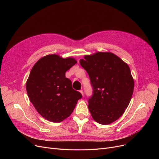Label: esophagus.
Here are the masks:
<instances>
[{"instance_id": "obj_1", "label": "esophagus", "mask_w": 159, "mask_h": 159, "mask_svg": "<svg viewBox=\"0 0 159 159\" xmlns=\"http://www.w3.org/2000/svg\"><path fill=\"white\" fill-rule=\"evenodd\" d=\"M80 93L82 94V95L84 96V93H83V90H80Z\"/></svg>"}]
</instances>
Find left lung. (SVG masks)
<instances>
[{
    "mask_svg": "<svg viewBox=\"0 0 159 159\" xmlns=\"http://www.w3.org/2000/svg\"><path fill=\"white\" fill-rule=\"evenodd\" d=\"M80 64L88 73L93 88L88 101L92 117L100 124H111L124 113L134 93L129 66L108 52L86 55Z\"/></svg>",
    "mask_w": 159,
    "mask_h": 159,
    "instance_id": "obj_1",
    "label": "left lung"
}]
</instances>
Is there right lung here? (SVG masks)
Instances as JSON below:
<instances>
[{
    "label": "right lung",
    "instance_id": "add662e5",
    "mask_svg": "<svg viewBox=\"0 0 159 159\" xmlns=\"http://www.w3.org/2000/svg\"><path fill=\"white\" fill-rule=\"evenodd\" d=\"M76 63L73 58L52 54L41 58L31 70L26 83L28 95L35 110L47 120L62 121L72 114L82 98L65 77L66 71Z\"/></svg>",
    "mask_w": 159,
    "mask_h": 159
}]
</instances>
